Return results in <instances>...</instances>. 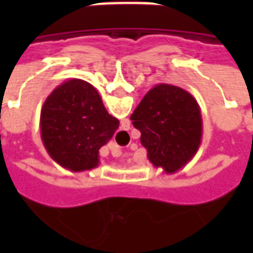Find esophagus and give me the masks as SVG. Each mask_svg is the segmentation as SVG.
I'll return each instance as SVG.
<instances>
[{"mask_svg":"<svg viewBox=\"0 0 253 253\" xmlns=\"http://www.w3.org/2000/svg\"><path fill=\"white\" fill-rule=\"evenodd\" d=\"M111 153H112V156H114V157H121L123 152H122V149L119 148L118 145H115V143H114V145L111 146Z\"/></svg>","mask_w":253,"mask_h":253,"instance_id":"1","label":"esophagus"}]
</instances>
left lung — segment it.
I'll list each match as a JSON object with an SVG mask.
<instances>
[{
	"mask_svg": "<svg viewBox=\"0 0 253 253\" xmlns=\"http://www.w3.org/2000/svg\"><path fill=\"white\" fill-rule=\"evenodd\" d=\"M141 131L148 159L165 173H175L194 159L202 142V115L195 97L184 89L159 84L143 96L130 116Z\"/></svg>",
	"mask_w": 253,
	"mask_h": 253,
	"instance_id": "1",
	"label": "left lung"
}]
</instances>
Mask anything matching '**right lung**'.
Instances as JSON below:
<instances>
[{
  "instance_id": "right-lung-1",
  "label": "right lung",
  "mask_w": 253,
  "mask_h": 253,
  "mask_svg": "<svg viewBox=\"0 0 253 253\" xmlns=\"http://www.w3.org/2000/svg\"><path fill=\"white\" fill-rule=\"evenodd\" d=\"M119 121L105 110L99 92L84 80H67L48 94L41 111V137L47 153L72 172L99 167V150Z\"/></svg>"
}]
</instances>
